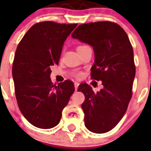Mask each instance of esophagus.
<instances>
[{"instance_id":"obj_1","label":"esophagus","mask_w":151,"mask_h":151,"mask_svg":"<svg viewBox=\"0 0 151 151\" xmlns=\"http://www.w3.org/2000/svg\"><path fill=\"white\" fill-rule=\"evenodd\" d=\"M78 86H79V83H78V82L74 83V88H75V90L78 89Z\"/></svg>"}]
</instances>
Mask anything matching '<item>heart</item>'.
Instances as JSON below:
<instances>
[{"label": "heart", "mask_w": 151, "mask_h": 151, "mask_svg": "<svg viewBox=\"0 0 151 151\" xmlns=\"http://www.w3.org/2000/svg\"><path fill=\"white\" fill-rule=\"evenodd\" d=\"M74 76H75L76 78H80L81 76V73H80V72H76L74 73Z\"/></svg>", "instance_id": "1"}]
</instances>
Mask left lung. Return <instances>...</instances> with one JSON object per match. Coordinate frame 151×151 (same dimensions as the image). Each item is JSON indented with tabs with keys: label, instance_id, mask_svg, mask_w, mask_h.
<instances>
[{
	"label": "left lung",
	"instance_id": "left-lung-1",
	"mask_svg": "<svg viewBox=\"0 0 151 151\" xmlns=\"http://www.w3.org/2000/svg\"><path fill=\"white\" fill-rule=\"evenodd\" d=\"M72 37L93 48L95 63L91 78L101 81L103 88L95 93L84 83L78 91L85 97L81 104L85 127L94 133H105L122 120L132 98L136 75L132 46L124 29L110 22L80 25Z\"/></svg>",
	"mask_w": 151,
	"mask_h": 151
}]
</instances>
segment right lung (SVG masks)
Wrapping results in <instances>:
<instances>
[{
	"mask_svg": "<svg viewBox=\"0 0 151 151\" xmlns=\"http://www.w3.org/2000/svg\"><path fill=\"white\" fill-rule=\"evenodd\" d=\"M78 24L50 21L34 24L15 51L12 78L16 100L24 117L34 126L52 129L74 92L69 80L57 86L51 81V67L58 64L66 37Z\"/></svg>",
	"mask_w": 151,
	"mask_h": 151,
	"instance_id": "1",
	"label": "right lung"
}]
</instances>
